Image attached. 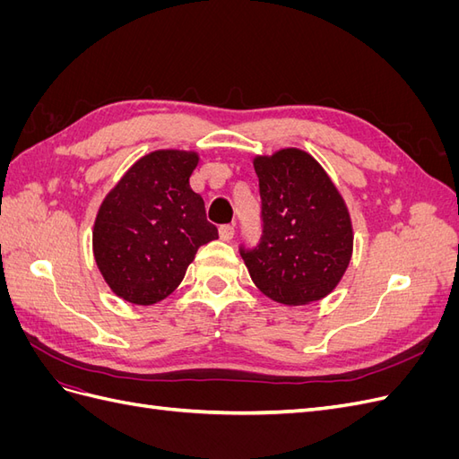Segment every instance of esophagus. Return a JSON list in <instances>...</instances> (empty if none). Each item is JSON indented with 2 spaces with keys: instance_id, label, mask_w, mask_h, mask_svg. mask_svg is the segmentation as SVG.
I'll return each mask as SVG.
<instances>
[{
  "instance_id": "obj_1",
  "label": "esophagus",
  "mask_w": 459,
  "mask_h": 459,
  "mask_svg": "<svg viewBox=\"0 0 459 459\" xmlns=\"http://www.w3.org/2000/svg\"><path fill=\"white\" fill-rule=\"evenodd\" d=\"M218 233H220V239H221V241H231V239H233V233H235V228L230 226V224L220 226Z\"/></svg>"
}]
</instances>
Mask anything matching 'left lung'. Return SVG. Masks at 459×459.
Segmentation results:
<instances>
[{
  "instance_id": "1",
  "label": "left lung",
  "mask_w": 459,
  "mask_h": 459,
  "mask_svg": "<svg viewBox=\"0 0 459 459\" xmlns=\"http://www.w3.org/2000/svg\"><path fill=\"white\" fill-rule=\"evenodd\" d=\"M262 238L241 256L264 295L287 307L322 300L352 258V221L339 189L307 151L256 157Z\"/></svg>"
}]
</instances>
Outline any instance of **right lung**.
<instances>
[{"label":"right lung","mask_w":459,"mask_h":459,"mask_svg":"<svg viewBox=\"0 0 459 459\" xmlns=\"http://www.w3.org/2000/svg\"><path fill=\"white\" fill-rule=\"evenodd\" d=\"M197 164L193 151H152L107 193L93 224V256L117 297L142 307L166 299L199 247L218 239L189 186Z\"/></svg>","instance_id":"add662e5"}]
</instances>
